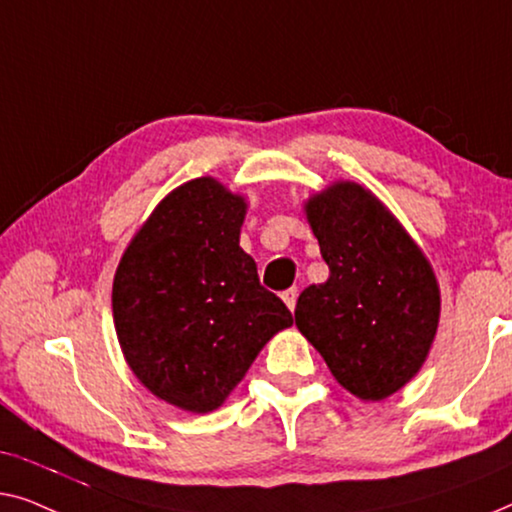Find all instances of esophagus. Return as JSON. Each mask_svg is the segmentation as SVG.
Masks as SVG:
<instances>
[{"label":"esophagus","instance_id":"34e87169","mask_svg":"<svg viewBox=\"0 0 512 512\" xmlns=\"http://www.w3.org/2000/svg\"><path fill=\"white\" fill-rule=\"evenodd\" d=\"M297 297H299L297 287H290V290L283 292V301H285V306L290 308V311H294V306H297Z\"/></svg>","mask_w":512,"mask_h":512}]
</instances>
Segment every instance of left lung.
Returning a JSON list of instances; mask_svg holds the SVG:
<instances>
[{"instance_id":"8db88e82","label":"left lung","mask_w":512,"mask_h":512,"mask_svg":"<svg viewBox=\"0 0 512 512\" xmlns=\"http://www.w3.org/2000/svg\"><path fill=\"white\" fill-rule=\"evenodd\" d=\"M329 278L299 294L294 320L345 390L390 397L420 371L436 336L441 294L427 257L397 218L357 183L308 199Z\"/></svg>"}]
</instances>
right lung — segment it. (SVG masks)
<instances>
[{
    "mask_svg": "<svg viewBox=\"0 0 512 512\" xmlns=\"http://www.w3.org/2000/svg\"><path fill=\"white\" fill-rule=\"evenodd\" d=\"M246 201L213 178L176 187L122 255L113 322L134 376L155 397L211 413L292 313L239 246Z\"/></svg>",
    "mask_w": 512,
    "mask_h": 512,
    "instance_id": "1",
    "label": "right lung"
}]
</instances>
